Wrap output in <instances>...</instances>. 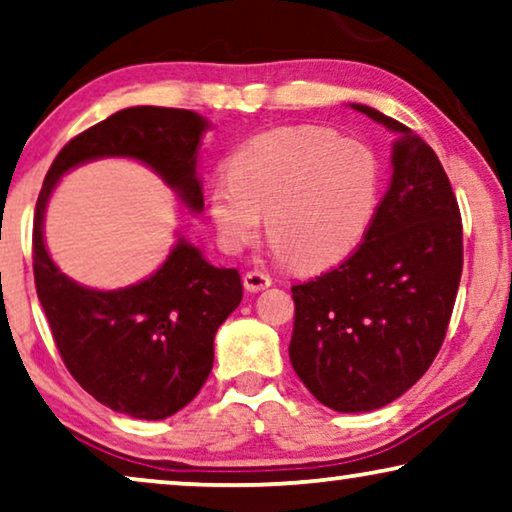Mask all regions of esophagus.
Wrapping results in <instances>:
<instances>
[{
    "label": "esophagus",
    "mask_w": 512,
    "mask_h": 512,
    "mask_svg": "<svg viewBox=\"0 0 512 512\" xmlns=\"http://www.w3.org/2000/svg\"><path fill=\"white\" fill-rule=\"evenodd\" d=\"M271 276L264 271H248L246 276H243V287L248 289V292H262V289L271 287Z\"/></svg>",
    "instance_id": "obj_1"
}]
</instances>
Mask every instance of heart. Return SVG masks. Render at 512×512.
Returning a JSON list of instances; mask_svg holds the SVG:
<instances>
[{
    "label": "heart",
    "mask_w": 512,
    "mask_h": 512,
    "mask_svg": "<svg viewBox=\"0 0 512 512\" xmlns=\"http://www.w3.org/2000/svg\"><path fill=\"white\" fill-rule=\"evenodd\" d=\"M379 202V160L368 144L322 126H282L250 137L213 183L211 218L227 250L262 227L303 269L345 259L363 241Z\"/></svg>",
    "instance_id": "heart-1"
}]
</instances>
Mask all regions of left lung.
Here are the masks:
<instances>
[{
  "mask_svg": "<svg viewBox=\"0 0 512 512\" xmlns=\"http://www.w3.org/2000/svg\"><path fill=\"white\" fill-rule=\"evenodd\" d=\"M398 133L393 179L361 246L335 269L292 287L289 361L315 398L358 414L400 398L446 338L462 276V218L430 144L368 105Z\"/></svg>",
  "mask_w": 512,
  "mask_h": 512,
  "instance_id": "1",
  "label": "left lung"
}]
</instances>
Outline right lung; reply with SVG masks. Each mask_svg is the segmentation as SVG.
I'll list each match as a JSON object with an SVG mask.
<instances>
[{
	"instance_id": "right-lung-1",
	"label": "right lung",
	"mask_w": 512,
	"mask_h": 512,
	"mask_svg": "<svg viewBox=\"0 0 512 512\" xmlns=\"http://www.w3.org/2000/svg\"><path fill=\"white\" fill-rule=\"evenodd\" d=\"M209 121L197 112L137 105L75 135L45 174L34 213V280L61 361L89 395L119 414L160 421L200 393L218 326L239 308L236 269H218L179 239L156 273L124 289L82 287L59 271L43 216L61 174L121 156L149 165L190 211L204 209L197 151Z\"/></svg>"
}]
</instances>
